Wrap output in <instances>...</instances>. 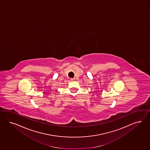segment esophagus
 <instances>
[{"instance_id":"esophagus-1","label":"esophagus","mask_w":150,"mask_h":150,"mask_svg":"<svg viewBox=\"0 0 150 150\" xmlns=\"http://www.w3.org/2000/svg\"><path fill=\"white\" fill-rule=\"evenodd\" d=\"M75 80V79L73 78V79H71V81H74Z\"/></svg>"}]
</instances>
